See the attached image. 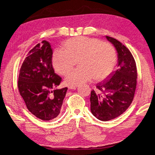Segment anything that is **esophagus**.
<instances>
[{"instance_id": "1", "label": "esophagus", "mask_w": 155, "mask_h": 155, "mask_svg": "<svg viewBox=\"0 0 155 155\" xmlns=\"http://www.w3.org/2000/svg\"><path fill=\"white\" fill-rule=\"evenodd\" d=\"M77 87H78V85H70L68 87V88L70 89H76L77 88Z\"/></svg>"}]
</instances>
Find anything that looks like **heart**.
<instances>
[{
    "mask_svg": "<svg viewBox=\"0 0 155 155\" xmlns=\"http://www.w3.org/2000/svg\"><path fill=\"white\" fill-rule=\"evenodd\" d=\"M78 61L80 68L66 78L69 85H79L92 78L102 81L111 74L117 64L116 51L110 44L96 38L75 37L64 43V50L53 53V66L59 74L66 76Z\"/></svg>",
    "mask_w": 155,
    "mask_h": 155,
    "instance_id": "1",
    "label": "heart"
}]
</instances>
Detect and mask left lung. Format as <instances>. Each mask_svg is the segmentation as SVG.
I'll return each mask as SVG.
<instances>
[{
    "label": "left lung",
    "mask_w": 155,
    "mask_h": 155,
    "mask_svg": "<svg viewBox=\"0 0 155 155\" xmlns=\"http://www.w3.org/2000/svg\"><path fill=\"white\" fill-rule=\"evenodd\" d=\"M118 54L117 69L110 78L97 83L91 91V111L102 121L114 119L122 114L134 100L137 85V68L134 58L127 47L114 38L106 36Z\"/></svg>",
    "instance_id": "8db88e82"
}]
</instances>
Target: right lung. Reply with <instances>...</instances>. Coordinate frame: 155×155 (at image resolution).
<instances>
[{
  "instance_id": "add662e5",
  "label": "right lung",
  "mask_w": 155,
  "mask_h": 155,
  "mask_svg": "<svg viewBox=\"0 0 155 155\" xmlns=\"http://www.w3.org/2000/svg\"><path fill=\"white\" fill-rule=\"evenodd\" d=\"M53 51L43 41L28 52L18 78L19 94L28 110L38 119L50 120L60 112L68 88L55 89L61 82L52 65Z\"/></svg>"
}]
</instances>
